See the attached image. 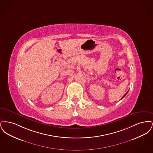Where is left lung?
<instances>
[{
	"label": "left lung",
	"instance_id": "1",
	"mask_svg": "<svg viewBox=\"0 0 153 153\" xmlns=\"http://www.w3.org/2000/svg\"><path fill=\"white\" fill-rule=\"evenodd\" d=\"M128 92H127V93H126V94H125V95H124L123 96V97H122V98H121V99H123V98L124 97V96H126V95H127V93H128ZM121 99H120V100H121Z\"/></svg>",
	"mask_w": 153,
	"mask_h": 153
}]
</instances>
